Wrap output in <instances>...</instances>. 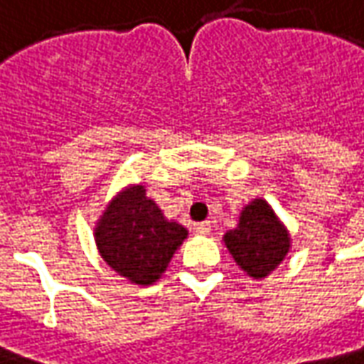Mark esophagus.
<instances>
[{"mask_svg": "<svg viewBox=\"0 0 364 364\" xmlns=\"http://www.w3.org/2000/svg\"><path fill=\"white\" fill-rule=\"evenodd\" d=\"M193 229H195V233L209 235V233H211V223H209V221H203V223H195V225H193Z\"/></svg>", "mask_w": 364, "mask_h": 364, "instance_id": "34e87169", "label": "esophagus"}]
</instances>
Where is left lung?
<instances>
[{
  "mask_svg": "<svg viewBox=\"0 0 364 364\" xmlns=\"http://www.w3.org/2000/svg\"><path fill=\"white\" fill-rule=\"evenodd\" d=\"M235 263L253 279H265L285 261L291 235L265 199L245 205L235 229L223 235Z\"/></svg>",
  "mask_w": 364,
  "mask_h": 364,
  "instance_id": "8db88e82",
  "label": "left lung"
}]
</instances>
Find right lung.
<instances>
[{
    "label": "right lung",
    "mask_w": 364,
    "mask_h": 364,
    "mask_svg": "<svg viewBox=\"0 0 364 364\" xmlns=\"http://www.w3.org/2000/svg\"><path fill=\"white\" fill-rule=\"evenodd\" d=\"M187 229L167 219L145 185L121 189L95 223V245L101 259L133 285H153L167 271Z\"/></svg>",
    "instance_id": "add662e5"
}]
</instances>
